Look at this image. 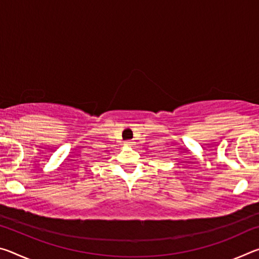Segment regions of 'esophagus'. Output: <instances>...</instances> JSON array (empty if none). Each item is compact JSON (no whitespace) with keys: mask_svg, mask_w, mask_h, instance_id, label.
Here are the masks:
<instances>
[{"mask_svg":"<svg viewBox=\"0 0 259 259\" xmlns=\"http://www.w3.org/2000/svg\"><path fill=\"white\" fill-rule=\"evenodd\" d=\"M125 145H126V146H130V147L134 146V142H131V140H128V142L125 143Z\"/></svg>","mask_w":259,"mask_h":259,"instance_id":"34e87169","label":"esophagus"}]
</instances>
